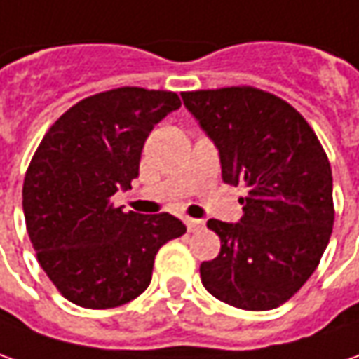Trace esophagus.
<instances>
[{
	"label": "esophagus",
	"mask_w": 359,
	"mask_h": 359,
	"mask_svg": "<svg viewBox=\"0 0 359 359\" xmlns=\"http://www.w3.org/2000/svg\"><path fill=\"white\" fill-rule=\"evenodd\" d=\"M187 229H189V232H198V230L204 229V220H198V218H187Z\"/></svg>",
	"instance_id": "esophagus-1"
}]
</instances>
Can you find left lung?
<instances>
[{
	"instance_id": "obj_1",
	"label": "left lung",
	"mask_w": 359,
	"mask_h": 359,
	"mask_svg": "<svg viewBox=\"0 0 359 359\" xmlns=\"http://www.w3.org/2000/svg\"><path fill=\"white\" fill-rule=\"evenodd\" d=\"M215 141L222 180L244 184L241 222L210 218L220 252L204 288L241 310H272L312 276L334 226L332 168L308 121L276 95L241 85L182 93Z\"/></svg>"
}]
</instances>
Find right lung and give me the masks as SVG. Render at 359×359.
<instances>
[{
    "instance_id": "right-lung-1",
    "label": "right lung",
    "mask_w": 359,
    "mask_h": 359,
    "mask_svg": "<svg viewBox=\"0 0 359 359\" xmlns=\"http://www.w3.org/2000/svg\"><path fill=\"white\" fill-rule=\"evenodd\" d=\"M179 95L118 87L91 95L45 133L23 180L25 226L45 274L69 302L117 308L147 290L158 248L187 232L168 212L111 203L139 177L142 144Z\"/></svg>"
}]
</instances>
